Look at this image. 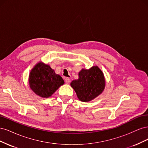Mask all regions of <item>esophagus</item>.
<instances>
[{
    "label": "esophagus",
    "mask_w": 148,
    "mask_h": 148,
    "mask_svg": "<svg viewBox=\"0 0 148 148\" xmlns=\"http://www.w3.org/2000/svg\"><path fill=\"white\" fill-rule=\"evenodd\" d=\"M65 82L66 84H69L70 83V79L69 78H66L65 79Z\"/></svg>",
    "instance_id": "1"
}]
</instances>
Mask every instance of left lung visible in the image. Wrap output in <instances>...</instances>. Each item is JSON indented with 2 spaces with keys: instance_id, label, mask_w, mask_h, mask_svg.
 <instances>
[{
  "instance_id": "left-lung-1",
  "label": "left lung",
  "mask_w": 148,
  "mask_h": 148,
  "mask_svg": "<svg viewBox=\"0 0 148 148\" xmlns=\"http://www.w3.org/2000/svg\"><path fill=\"white\" fill-rule=\"evenodd\" d=\"M70 85L79 100L89 102L104 91L106 80L102 70L97 66H93L89 69H83L78 73V79L73 80Z\"/></svg>"
}]
</instances>
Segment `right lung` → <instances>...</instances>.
Returning a JSON list of instances; mask_svg holds the SVG:
<instances>
[{"label": "right lung", "instance_id": "add662e5", "mask_svg": "<svg viewBox=\"0 0 148 148\" xmlns=\"http://www.w3.org/2000/svg\"><path fill=\"white\" fill-rule=\"evenodd\" d=\"M28 82L31 90L43 98L51 97L64 84L60 76L56 74L50 65L42 62H38L31 69Z\"/></svg>", "mask_w": 148, "mask_h": 148}]
</instances>
